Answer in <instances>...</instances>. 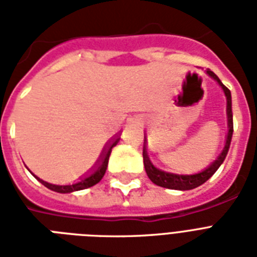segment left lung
<instances>
[{"label":"left lung","mask_w":257,"mask_h":257,"mask_svg":"<svg viewBox=\"0 0 257 257\" xmlns=\"http://www.w3.org/2000/svg\"><path fill=\"white\" fill-rule=\"evenodd\" d=\"M207 73L211 76L213 80L219 82V85L223 88L225 97H227V116H228V136L227 141H225V147H224L223 152L220 153V156L216 159L211 164V167H208L205 171L196 173V175H173V173H168V172H163L160 169H157L155 165L151 163L147 151H143V159H144V167L147 171V175L151 179L152 183H155L159 187L168 188V189H179V191H189L193 188L200 187L201 184H204L208 179H211L212 175L215 173L219 167L223 164V161L227 157V153L229 151V145H231L232 140V133H233V116H232V98H231V90L225 85H223V82L220 81V78L216 76L212 70H207Z\"/></svg>","instance_id":"left-lung-1"}]
</instances>
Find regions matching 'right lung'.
Returning <instances> with one entry per match:
<instances>
[{"label": "right lung", "instance_id": "obj_1", "mask_svg": "<svg viewBox=\"0 0 257 257\" xmlns=\"http://www.w3.org/2000/svg\"><path fill=\"white\" fill-rule=\"evenodd\" d=\"M118 143V139L113 141L112 144H109L108 148L104 149V152L101 155V160L97 165L96 171L93 172L92 175L85 177V179H82L81 181H78L76 184H72V185H53V184H49L44 181V180H40V183L44 184L46 188H49L52 191L58 192V193H70V192L74 191H81V189H86V188H90L93 185H96L98 181H100L105 175V171H106V167H108V161H109V156H110V152H112V148L114 145Z\"/></svg>", "mask_w": 257, "mask_h": 257}]
</instances>
